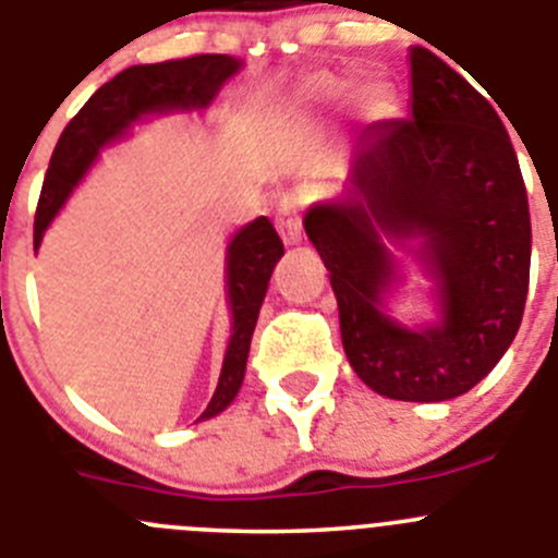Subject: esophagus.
I'll use <instances>...</instances> for the list:
<instances>
[{
    "mask_svg": "<svg viewBox=\"0 0 558 558\" xmlns=\"http://www.w3.org/2000/svg\"><path fill=\"white\" fill-rule=\"evenodd\" d=\"M300 208H303V192H286L275 211V228L283 236L286 244H296L303 239V220H300Z\"/></svg>",
    "mask_w": 558,
    "mask_h": 558,
    "instance_id": "1",
    "label": "esophagus"
}]
</instances>
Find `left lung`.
<instances>
[{"label": "left lung", "instance_id": "obj_1", "mask_svg": "<svg viewBox=\"0 0 558 558\" xmlns=\"http://www.w3.org/2000/svg\"><path fill=\"white\" fill-rule=\"evenodd\" d=\"M413 109L363 134L352 195L319 203L305 233L338 300L343 352L372 390L446 402L493 372L529 294L531 217L512 140L493 104L424 46L410 54ZM425 239L445 319L408 331L378 311L392 279L381 236Z\"/></svg>", "mask_w": 558, "mask_h": 558}]
</instances>
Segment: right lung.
I'll use <instances>...</instances> for the list:
<instances>
[{
  "label": "right lung",
  "mask_w": 558,
  "mask_h": 558,
  "mask_svg": "<svg viewBox=\"0 0 558 558\" xmlns=\"http://www.w3.org/2000/svg\"><path fill=\"white\" fill-rule=\"evenodd\" d=\"M236 71L239 60L228 54H192L181 60L154 62V65H132L98 87L57 140L35 211V247L109 140L118 137L123 129L148 112L208 107L222 82ZM280 255H283V242L267 217L244 226L228 244V296L233 311V332L222 361L220 383L201 418L222 413L242 388L250 338L267 294L269 275L280 262Z\"/></svg>",
  "instance_id": "1"
}]
</instances>
